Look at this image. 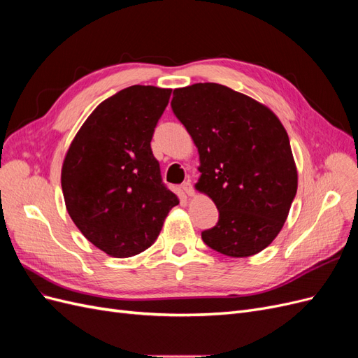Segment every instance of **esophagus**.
<instances>
[{
    "label": "esophagus",
    "instance_id": "obj_1",
    "mask_svg": "<svg viewBox=\"0 0 358 358\" xmlns=\"http://www.w3.org/2000/svg\"><path fill=\"white\" fill-rule=\"evenodd\" d=\"M180 188H182V191L187 194V196H194V187H192V183L189 182V180H187V182H183L182 185H180Z\"/></svg>",
    "mask_w": 358,
    "mask_h": 358
}]
</instances>
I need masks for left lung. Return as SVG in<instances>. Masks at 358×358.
<instances>
[{
  "label": "left lung",
  "instance_id": "left-lung-1",
  "mask_svg": "<svg viewBox=\"0 0 358 358\" xmlns=\"http://www.w3.org/2000/svg\"><path fill=\"white\" fill-rule=\"evenodd\" d=\"M171 109L199 149L196 188L220 212L203 242L234 258L262 252L282 230L297 192L284 125L264 104L218 83L175 90Z\"/></svg>",
  "mask_w": 358,
  "mask_h": 358
}]
</instances>
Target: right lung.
Wrapping results in <instances>:
<instances>
[{"label": "right lung", "mask_w": 358, "mask_h": 358, "mask_svg": "<svg viewBox=\"0 0 358 358\" xmlns=\"http://www.w3.org/2000/svg\"><path fill=\"white\" fill-rule=\"evenodd\" d=\"M170 94L134 85L112 95L83 122L64 158L67 212L86 239L110 257L143 252L179 204L150 149Z\"/></svg>", "instance_id": "obj_1"}]
</instances>
